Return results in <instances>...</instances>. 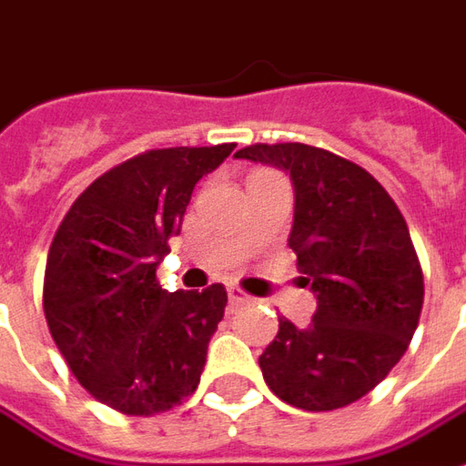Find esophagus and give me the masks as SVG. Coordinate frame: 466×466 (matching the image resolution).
<instances>
[{"label": "esophagus", "mask_w": 466, "mask_h": 466, "mask_svg": "<svg viewBox=\"0 0 466 466\" xmlns=\"http://www.w3.org/2000/svg\"><path fill=\"white\" fill-rule=\"evenodd\" d=\"M227 295H229V302H232V305H244V302H252V298H249V295H247V292H244L242 288H227Z\"/></svg>", "instance_id": "obj_1"}]
</instances>
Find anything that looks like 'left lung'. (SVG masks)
Segmentation results:
<instances>
[{
  "instance_id": "left-lung-1",
  "label": "left lung",
  "mask_w": 466,
  "mask_h": 466,
  "mask_svg": "<svg viewBox=\"0 0 466 466\" xmlns=\"http://www.w3.org/2000/svg\"><path fill=\"white\" fill-rule=\"evenodd\" d=\"M237 158L278 166L295 187L289 249L318 298L308 328L279 318L259 356L269 391L333 411L373 391L414 338L424 275L389 191L348 158L305 143H255Z\"/></svg>"
}]
</instances>
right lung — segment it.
<instances>
[{
  "label": "right lung",
  "instance_id": "1",
  "mask_svg": "<svg viewBox=\"0 0 466 466\" xmlns=\"http://www.w3.org/2000/svg\"><path fill=\"white\" fill-rule=\"evenodd\" d=\"M234 143L156 148L106 171L55 232L42 308L55 346L87 393L128 416H154L197 391L227 289L166 292L156 267L191 191Z\"/></svg>",
  "mask_w": 466,
  "mask_h": 466
}]
</instances>
